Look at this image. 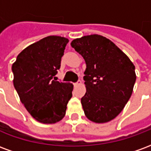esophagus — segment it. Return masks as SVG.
<instances>
[{
    "label": "esophagus",
    "instance_id": "esophagus-1",
    "mask_svg": "<svg viewBox=\"0 0 151 151\" xmlns=\"http://www.w3.org/2000/svg\"><path fill=\"white\" fill-rule=\"evenodd\" d=\"M81 84H82V82H81V81L79 80V81H78L77 82H75V83H74L73 85H74V86H78L81 85Z\"/></svg>",
    "mask_w": 151,
    "mask_h": 151
}]
</instances>
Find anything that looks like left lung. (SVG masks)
Instances as JSON below:
<instances>
[{"mask_svg": "<svg viewBox=\"0 0 151 151\" xmlns=\"http://www.w3.org/2000/svg\"><path fill=\"white\" fill-rule=\"evenodd\" d=\"M71 46L86 64V92L81 99L86 116L106 123L120 113L133 93L135 66L111 40L99 35L75 39Z\"/></svg>", "mask_w": 151, "mask_h": 151, "instance_id": "left-lung-1", "label": "left lung"}]
</instances>
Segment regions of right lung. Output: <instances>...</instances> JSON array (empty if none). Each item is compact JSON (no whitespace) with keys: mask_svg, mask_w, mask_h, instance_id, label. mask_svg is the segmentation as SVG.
I'll use <instances>...</instances> for the list:
<instances>
[{"mask_svg":"<svg viewBox=\"0 0 151 151\" xmlns=\"http://www.w3.org/2000/svg\"><path fill=\"white\" fill-rule=\"evenodd\" d=\"M68 42V39L56 35L43 38L22 50L12 65L14 86L20 100L41 123L62 120L72 97V83L60 82L54 77Z\"/></svg>","mask_w":151,"mask_h":151,"instance_id":"obj_1","label":"right lung"}]
</instances>
